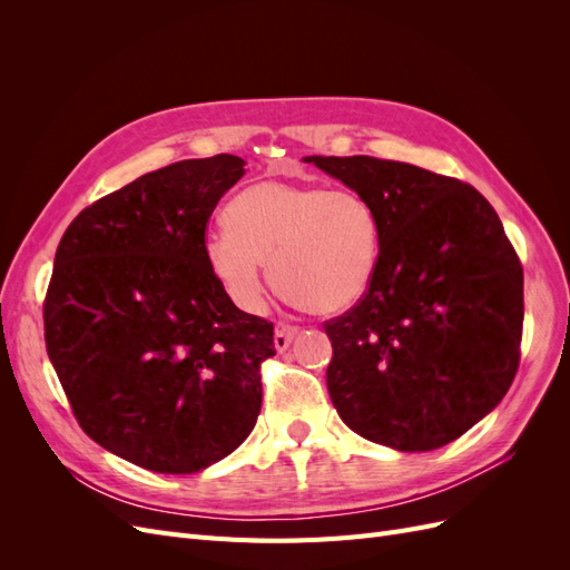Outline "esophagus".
I'll use <instances>...</instances> for the list:
<instances>
[{
	"mask_svg": "<svg viewBox=\"0 0 570 570\" xmlns=\"http://www.w3.org/2000/svg\"><path fill=\"white\" fill-rule=\"evenodd\" d=\"M297 333H299L297 325H287V323H278V325H275V335H273L275 350L285 352V350L289 347V344H292V340L297 337Z\"/></svg>",
	"mask_w": 570,
	"mask_h": 570,
	"instance_id": "obj_1",
	"label": "esophagus"
}]
</instances>
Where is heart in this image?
<instances>
[{
	"label": "heart",
	"instance_id": "heart-1",
	"mask_svg": "<svg viewBox=\"0 0 570 570\" xmlns=\"http://www.w3.org/2000/svg\"><path fill=\"white\" fill-rule=\"evenodd\" d=\"M226 228L206 239L204 258L230 299L262 312L268 275L306 314L331 316L364 295L381 252V223L354 189L316 183H256L226 206Z\"/></svg>",
	"mask_w": 570,
	"mask_h": 570
}]
</instances>
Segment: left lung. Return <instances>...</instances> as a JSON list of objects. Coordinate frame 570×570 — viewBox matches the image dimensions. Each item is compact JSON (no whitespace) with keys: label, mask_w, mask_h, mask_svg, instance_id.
<instances>
[{"label":"left lung","mask_w":570,"mask_h":570,"mask_svg":"<svg viewBox=\"0 0 570 570\" xmlns=\"http://www.w3.org/2000/svg\"><path fill=\"white\" fill-rule=\"evenodd\" d=\"M381 223L366 295L325 323V383L356 435L430 452L502 402L521 361L523 266L475 187L402 161L306 157Z\"/></svg>","instance_id":"1"}]
</instances>
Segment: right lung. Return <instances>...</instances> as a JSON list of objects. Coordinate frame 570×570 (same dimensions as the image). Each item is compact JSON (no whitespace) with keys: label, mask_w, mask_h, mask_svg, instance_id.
I'll list each match as a JSON object with an SVG mask.
<instances>
[{"label":"right lung","mask_w":570,"mask_h":570,"mask_svg":"<svg viewBox=\"0 0 570 570\" xmlns=\"http://www.w3.org/2000/svg\"><path fill=\"white\" fill-rule=\"evenodd\" d=\"M243 176L233 154L151 170L82 209L55 256L45 342L73 416L154 473L226 459L262 411L273 323L239 312L204 258L206 220Z\"/></svg>","instance_id":"right-lung-1"}]
</instances>
